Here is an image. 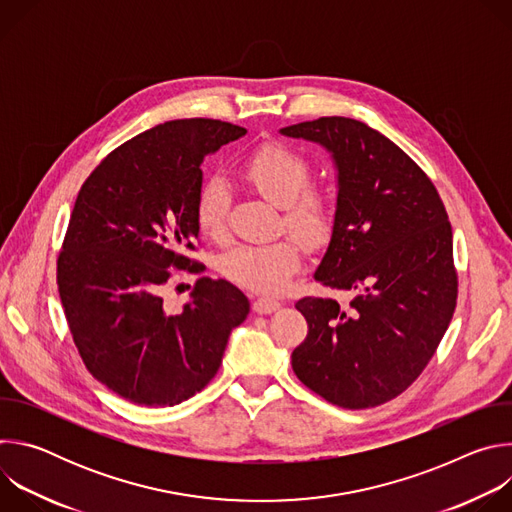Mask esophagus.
I'll use <instances>...</instances> for the list:
<instances>
[{"mask_svg": "<svg viewBox=\"0 0 512 512\" xmlns=\"http://www.w3.org/2000/svg\"><path fill=\"white\" fill-rule=\"evenodd\" d=\"M279 308H281V304L277 300H273V298H259V300L253 302V310L257 314H273Z\"/></svg>", "mask_w": 512, "mask_h": 512, "instance_id": "esophagus-1", "label": "esophagus"}]
</instances>
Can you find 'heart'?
<instances>
[{
  "label": "heart",
  "mask_w": 512,
  "mask_h": 512,
  "mask_svg": "<svg viewBox=\"0 0 512 512\" xmlns=\"http://www.w3.org/2000/svg\"><path fill=\"white\" fill-rule=\"evenodd\" d=\"M247 180L273 204L285 208V225L304 243L318 247L334 229L332 198L310 186V162L279 143H267L245 162ZM231 186L223 176L206 178L194 200L198 231L221 241L227 235ZM304 253L296 239L263 245H239L223 255L221 271L227 279L263 294H277L294 281Z\"/></svg>",
  "instance_id": "heart-1"
}]
</instances>
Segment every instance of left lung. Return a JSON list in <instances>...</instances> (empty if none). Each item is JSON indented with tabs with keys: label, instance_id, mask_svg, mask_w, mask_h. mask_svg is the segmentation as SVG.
<instances>
[{
	"label": "left lung",
	"instance_id": "1",
	"mask_svg": "<svg viewBox=\"0 0 512 512\" xmlns=\"http://www.w3.org/2000/svg\"><path fill=\"white\" fill-rule=\"evenodd\" d=\"M314 141L336 168V210L314 279L356 291L348 306L302 298L298 379L344 409L401 395L427 367L456 310L458 275L446 206L425 172L377 129L320 117L279 129Z\"/></svg>",
	"mask_w": 512,
	"mask_h": 512
}]
</instances>
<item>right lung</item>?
<instances>
[{"label": "right lung", "mask_w": 512, "mask_h": 512, "mask_svg": "<svg viewBox=\"0 0 512 512\" xmlns=\"http://www.w3.org/2000/svg\"><path fill=\"white\" fill-rule=\"evenodd\" d=\"M247 129L178 119L113 150L85 180L58 255V294L89 373L141 407H174L216 375L249 300L225 279L200 277L172 314L170 267L200 269L194 200L202 162Z\"/></svg>", "instance_id": "right-lung-1"}]
</instances>
